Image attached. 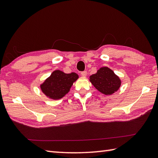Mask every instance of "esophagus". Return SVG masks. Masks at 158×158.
Wrapping results in <instances>:
<instances>
[{
	"label": "esophagus",
	"instance_id": "obj_1",
	"mask_svg": "<svg viewBox=\"0 0 158 158\" xmlns=\"http://www.w3.org/2000/svg\"><path fill=\"white\" fill-rule=\"evenodd\" d=\"M81 76L85 77L87 75V71H86V70H84V71L81 72Z\"/></svg>",
	"mask_w": 158,
	"mask_h": 158
}]
</instances>
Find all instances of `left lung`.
Segmentation results:
<instances>
[{
	"mask_svg": "<svg viewBox=\"0 0 158 158\" xmlns=\"http://www.w3.org/2000/svg\"><path fill=\"white\" fill-rule=\"evenodd\" d=\"M92 84L99 92L105 95H110L117 91L121 85V80L112 70L102 67L96 74L89 77Z\"/></svg>",
	"mask_w": 158,
	"mask_h": 158,
	"instance_id": "8db88e82",
	"label": "left lung"
}]
</instances>
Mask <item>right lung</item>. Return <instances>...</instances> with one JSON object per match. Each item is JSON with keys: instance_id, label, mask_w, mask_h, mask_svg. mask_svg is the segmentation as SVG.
I'll use <instances>...</instances> for the list:
<instances>
[{"instance_id": "1", "label": "right lung", "mask_w": 158, "mask_h": 158, "mask_svg": "<svg viewBox=\"0 0 158 158\" xmlns=\"http://www.w3.org/2000/svg\"><path fill=\"white\" fill-rule=\"evenodd\" d=\"M78 78L79 76L75 73L66 74L57 70L41 85V88L49 98L59 100L69 92L73 83Z\"/></svg>"}]
</instances>
